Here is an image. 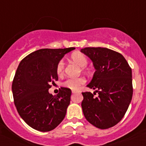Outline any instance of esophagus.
<instances>
[{
  "mask_svg": "<svg viewBox=\"0 0 146 146\" xmlns=\"http://www.w3.org/2000/svg\"><path fill=\"white\" fill-rule=\"evenodd\" d=\"M76 92H78L77 91H74V90H73V91H72V93H76Z\"/></svg>",
  "mask_w": 146,
  "mask_h": 146,
  "instance_id": "1",
  "label": "esophagus"
}]
</instances>
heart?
<instances>
[{"label": "heart", "mask_w": 146, "mask_h": 146, "mask_svg": "<svg viewBox=\"0 0 146 146\" xmlns=\"http://www.w3.org/2000/svg\"><path fill=\"white\" fill-rule=\"evenodd\" d=\"M70 58L73 62H75L76 64H77L79 66L82 67V69H84L85 66H86L87 64H88V60H87L86 57L82 53H73V54L71 55ZM64 62L63 60H60L57 64V73L59 76H61L64 74ZM85 83H86V79L84 77L68 78L65 81H64L62 85H63V86L66 87L67 89L76 91V90L80 89V87L82 86V85H84Z\"/></svg>", "instance_id": "b5f03b06"}]
</instances>
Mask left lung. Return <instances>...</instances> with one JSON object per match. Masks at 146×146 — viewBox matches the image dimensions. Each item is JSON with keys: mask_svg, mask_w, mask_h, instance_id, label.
Segmentation results:
<instances>
[{"mask_svg": "<svg viewBox=\"0 0 146 146\" xmlns=\"http://www.w3.org/2000/svg\"><path fill=\"white\" fill-rule=\"evenodd\" d=\"M96 72L87 87L94 93L82 92L85 117L99 129H108L122 120L133 97L132 70L121 54L106 48H85ZM98 93L96 97V92Z\"/></svg>", "mask_w": 146, "mask_h": 146, "instance_id": "obj_1", "label": "left lung"}]
</instances>
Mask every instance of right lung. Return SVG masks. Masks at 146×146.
<instances>
[{"instance_id": "add662e5", "label": "right lung", "mask_w": 146, "mask_h": 146, "mask_svg": "<svg viewBox=\"0 0 146 146\" xmlns=\"http://www.w3.org/2000/svg\"><path fill=\"white\" fill-rule=\"evenodd\" d=\"M74 49H40L19 63L12 84L13 100L19 116L33 129L50 131L65 117L71 90L61 87L57 96H52L48 89L58 80L57 64Z\"/></svg>"}]
</instances>
